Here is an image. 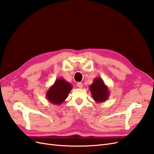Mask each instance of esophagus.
Listing matches in <instances>:
<instances>
[{
    "instance_id": "obj_1",
    "label": "esophagus",
    "mask_w": 154,
    "mask_h": 154,
    "mask_svg": "<svg viewBox=\"0 0 154 154\" xmlns=\"http://www.w3.org/2000/svg\"><path fill=\"white\" fill-rule=\"evenodd\" d=\"M77 86H78V87H79V88H82V87H83L82 83H81V82H78V83H77Z\"/></svg>"
}]
</instances>
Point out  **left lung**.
<instances>
[{
	"label": "left lung",
	"mask_w": 154,
	"mask_h": 154,
	"mask_svg": "<svg viewBox=\"0 0 154 154\" xmlns=\"http://www.w3.org/2000/svg\"><path fill=\"white\" fill-rule=\"evenodd\" d=\"M92 98L97 103H103L108 100L110 96L109 87L100 77L94 78L93 83L89 86Z\"/></svg>",
	"instance_id": "1"
}]
</instances>
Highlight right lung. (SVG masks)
Returning a JSON list of instances; mask_svg holds the SVG:
<instances>
[{"instance_id":"1","label":"right lung","mask_w":154,"mask_h":154,"mask_svg":"<svg viewBox=\"0 0 154 154\" xmlns=\"http://www.w3.org/2000/svg\"><path fill=\"white\" fill-rule=\"evenodd\" d=\"M72 85L63 78L56 80L54 84L51 86L46 93V97L51 103L61 105L66 100Z\"/></svg>"}]
</instances>
